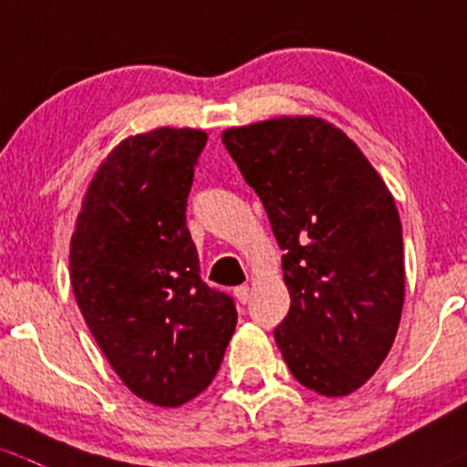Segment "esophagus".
<instances>
[{
	"label": "esophagus",
	"instance_id": "1",
	"mask_svg": "<svg viewBox=\"0 0 467 467\" xmlns=\"http://www.w3.org/2000/svg\"><path fill=\"white\" fill-rule=\"evenodd\" d=\"M234 295H235V299L240 301V304H247V301L252 299V287H249V285H240V287H235Z\"/></svg>",
	"mask_w": 467,
	"mask_h": 467
}]
</instances>
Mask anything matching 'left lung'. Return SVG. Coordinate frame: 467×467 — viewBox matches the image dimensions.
Wrapping results in <instances>:
<instances>
[{
	"label": "left lung",
	"mask_w": 467,
	"mask_h": 467,
	"mask_svg": "<svg viewBox=\"0 0 467 467\" xmlns=\"http://www.w3.org/2000/svg\"><path fill=\"white\" fill-rule=\"evenodd\" d=\"M223 143L285 252L290 312L274 339L287 368L326 398L358 391L391 350L405 304L391 191L358 143L324 119L229 128Z\"/></svg>",
	"instance_id": "left-lung-1"
}]
</instances>
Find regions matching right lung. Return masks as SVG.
Wrapping results in <instances>:
<instances>
[{
	"label": "right lung",
	"instance_id": "right-lung-1",
	"mask_svg": "<svg viewBox=\"0 0 467 467\" xmlns=\"http://www.w3.org/2000/svg\"><path fill=\"white\" fill-rule=\"evenodd\" d=\"M204 143L193 128L123 139L94 172L69 244L85 324L121 382L157 407L209 387L238 319L232 296L200 278L186 227Z\"/></svg>",
	"mask_w": 467,
	"mask_h": 467
}]
</instances>
